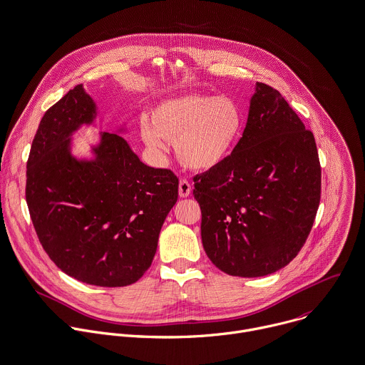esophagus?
Returning <instances> with one entry per match:
<instances>
[{"mask_svg": "<svg viewBox=\"0 0 365 365\" xmlns=\"http://www.w3.org/2000/svg\"><path fill=\"white\" fill-rule=\"evenodd\" d=\"M192 193V186L186 179H180L179 182V196L180 197H187Z\"/></svg>", "mask_w": 365, "mask_h": 365, "instance_id": "34e87169", "label": "esophagus"}]
</instances>
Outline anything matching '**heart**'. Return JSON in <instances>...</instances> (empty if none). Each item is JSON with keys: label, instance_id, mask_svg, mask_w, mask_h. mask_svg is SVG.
<instances>
[{"label": "heart", "instance_id": "b5f03b06", "mask_svg": "<svg viewBox=\"0 0 365 365\" xmlns=\"http://www.w3.org/2000/svg\"><path fill=\"white\" fill-rule=\"evenodd\" d=\"M243 128V115L226 96L186 95L163 101L142 122L140 135L152 149H162V139L175 143L179 162L192 170H212L225 163Z\"/></svg>", "mask_w": 365, "mask_h": 365}]
</instances>
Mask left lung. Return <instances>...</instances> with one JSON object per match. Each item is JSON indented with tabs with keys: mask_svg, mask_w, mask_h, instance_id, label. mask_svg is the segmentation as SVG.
I'll use <instances>...</instances> for the list:
<instances>
[{
	"mask_svg": "<svg viewBox=\"0 0 365 365\" xmlns=\"http://www.w3.org/2000/svg\"><path fill=\"white\" fill-rule=\"evenodd\" d=\"M193 180L212 263L230 276L272 274L299 255L317 215L322 168L314 135L279 91L257 82L235 150Z\"/></svg>",
	"mask_w": 365,
	"mask_h": 365,
	"instance_id": "8db88e82",
	"label": "left lung"
}]
</instances>
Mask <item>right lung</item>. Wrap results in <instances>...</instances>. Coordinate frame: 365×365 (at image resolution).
<instances>
[{"label": "right lung", "instance_id": "right-lung-1", "mask_svg": "<svg viewBox=\"0 0 365 365\" xmlns=\"http://www.w3.org/2000/svg\"><path fill=\"white\" fill-rule=\"evenodd\" d=\"M96 118L76 85L42 116L26 162L25 199L36 236L68 276L123 287L150 267L179 179L138 158L118 133L102 132L92 159L71 153V136Z\"/></svg>", "mask_w": 365, "mask_h": 365}]
</instances>
